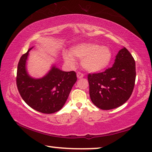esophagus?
Segmentation results:
<instances>
[{"label": "esophagus", "mask_w": 152, "mask_h": 152, "mask_svg": "<svg viewBox=\"0 0 152 152\" xmlns=\"http://www.w3.org/2000/svg\"><path fill=\"white\" fill-rule=\"evenodd\" d=\"M83 76H84V75H83V74L81 73V72H78V73H77V77H78V78H83Z\"/></svg>", "instance_id": "esophagus-1"}]
</instances>
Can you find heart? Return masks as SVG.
Masks as SVG:
<instances>
[{
    "instance_id": "heart-1",
    "label": "heart",
    "mask_w": 152,
    "mask_h": 152,
    "mask_svg": "<svg viewBox=\"0 0 152 152\" xmlns=\"http://www.w3.org/2000/svg\"><path fill=\"white\" fill-rule=\"evenodd\" d=\"M63 58L67 64L74 65L75 59H81V65L89 72H96L105 69L110 65L112 54L107 46L96 43H80L70 50V54L63 53Z\"/></svg>"
}]
</instances>
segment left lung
<instances>
[{
  "label": "left lung",
  "mask_w": 152,
  "mask_h": 152,
  "mask_svg": "<svg viewBox=\"0 0 152 152\" xmlns=\"http://www.w3.org/2000/svg\"><path fill=\"white\" fill-rule=\"evenodd\" d=\"M89 96L97 107L112 110L131 96L136 80V63L125 48L116 55L114 65L105 71L89 74Z\"/></svg>",
  "instance_id": "obj_1"
}]
</instances>
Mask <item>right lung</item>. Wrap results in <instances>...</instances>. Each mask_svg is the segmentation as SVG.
Listing matches in <instances>:
<instances>
[{
	"mask_svg": "<svg viewBox=\"0 0 152 152\" xmlns=\"http://www.w3.org/2000/svg\"><path fill=\"white\" fill-rule=\"evenodd\" d=\"M30 48L18 64L16 85L20 96L29 107L43 114L56 112L65 104L74 83V71L63 72L54 66L43 78L34 79L27 73L25 64Z\"/></svg>",
	"mask_w": 152,
	"mask_h": 152,
	"instance_id": "add662e5",
	"label": "right lung"
}]
</instances>
